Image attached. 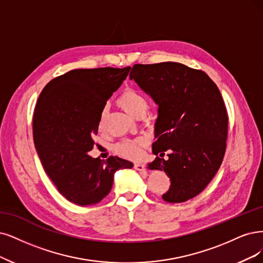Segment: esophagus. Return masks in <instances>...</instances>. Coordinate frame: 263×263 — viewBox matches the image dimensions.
<instances>
[{
    "mask_svg": "<svg viewBox=\"0 0 263 263\" xmlns=\"http://www.w3.org/2000/svg\"><path fill=\"white\" fill-rule=\"evenodd\" d=\"M134 169L138 170V171H144V172H145V166H144V163H141V162L134 163ZM145 173H146V172H145Z\"/></svg>",
    "mask_w": 263,
    "mask_h": 263,
    "instance_id": "1",
    "label": "esophagus"
}]
</instances>
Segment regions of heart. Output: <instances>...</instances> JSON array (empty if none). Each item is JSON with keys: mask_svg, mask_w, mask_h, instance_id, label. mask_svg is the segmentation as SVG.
I'll list each match as a JSON object with an SVG mask.
<instances>
[{"mask_svg": "<svg viewBox=\"0 0 263 263\" xmlns=\"http://www.w3.org/2000/svg\"><path fill=\"white\" fill-rule=\"evenodd\" d=\"M119 105L129 112L131 116H137L139 112L146 111L148 107V101L143 94L137 90H125L118 99ZM106 115V108H103L99 118V128L102 129ZM145 139L138 138L133 140H123L116 144L115 152L128 159H139L142 155V147L145 145Z\"/></svg>", "mask_w": 263, "mask_h": 263, "instance_id": "obj_1", "label": "heart"}]
</instances>
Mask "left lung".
Wrapping results in <instances>:
<instances>
[{"mask_svg":"<svg viewBox=\"0 0 263 263\" xmlns=\"http://www.w3.org/2000/svg\"><path fill=\"white\" fill-rule=\"evenodd\" d=\"M130 79L158 105L153 153L170 154L147 168L170 178L162 199L195 197L216 176L226 153L229 118L218 86L203 71L172 62L134 65Z\"/></svg>","mask_w":263,"mask_h":263,"instance_id":"1","label":"left lung"}]
</instances>
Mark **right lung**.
Instances as JSON below:
<instances>
[{"label":"right lung","mask_w":263,"mask_h":263,"mask_svg":"<svg viewBox=\"0 0 263 263\" xmlns=\"http://www.w3.org/2000/svg\"><path fill=\"white\" fill-rule=\"evenodd\" d=\"M131 67L74 69L48 82L33 115L35 149L58 192L78 206L96 205L108 195L116 171L129 160L92 158V137L106 102L119 89Z\"/></svg>","instance_id":"obj_1"}]
</instances>
